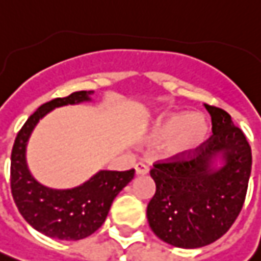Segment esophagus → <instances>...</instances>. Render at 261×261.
<instances>
[{
	"label": "esophagus",
	"instance_id": "esophagus-1",
	"mask_svg": "<svg viewBox=\"0 0 261 261\" xmlns=\"http://www.w3.org/2000/svg\"><path fill=\"white\" fill-rule=\"evenodd\" d=\"M136 173L137 175H147L148 173V167L147 165H144V163H137L136 165Z\"/></svg>",
	"mask_w": 261,
	"mask_h": 261
}]
</instances>
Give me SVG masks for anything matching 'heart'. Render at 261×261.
Here are the masks:
<instances>
[{"label": "heart", "instance_id": "heart-1", "mask_svg": "<svg viewBox=\"0 0 261 261\" xmlns=\"http://www.w3.org/2000/svg\"><path fill=\"white\" fill-rule=\"evenodd\" d=\"M210 134V122L203 114L173 111L160 115L150 125L146 141L162 143V153L167 159H186L195 154Z\"/></svg>", "mask_w": 261, "mask_h": 261}]
</instances>
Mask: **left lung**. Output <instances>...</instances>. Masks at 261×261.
<instances>
[{"label":"left lung","instance_id":"left-lung-1","mask_svg":"<svg viewBox=\"0 0 261 261\" xmlns=\"http://www.w3.org/2000/svg\"><path fill=\"white\" fill-rule=\"evenodd\" d=\"M205 108L214 134L196 156L158 163L150 170L156 193L147 205L148 225L173 247L199 248L222 237L237 220L247 193V139L227 111L206 103Z\"/></svg>","mask_w":261,"mask_h":261}]
</instances>
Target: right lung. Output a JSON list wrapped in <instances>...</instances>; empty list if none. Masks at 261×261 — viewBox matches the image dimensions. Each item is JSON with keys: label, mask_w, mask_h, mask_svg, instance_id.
Returning <instances> with one entry per match:
<instances>
[{"label": "right lung", "mask_w": 261, "mask_h": 261, "mask_svg": "<svg viewBox=\"0 0 261 261\" xmlns=\"http://www.w3.org/2000/svg\"><path fill=\"white\" fill-rule=\"evenodd\" d=\"M94 91H77L43 103L18 131L11 151V192L23 218L36 231L51 238L76 241L94 234L105 222L115 196L130 184L134 169L99 170L70 189L41 185L27 165V144L33 130L50 111L65 105L91 102Z\"/></svg>", "instance_id": "right-lung-1"}]
</instances>
